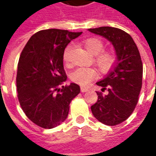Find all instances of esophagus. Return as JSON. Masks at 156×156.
<instances>
[{"mask_svg":"<svg viewBox=\"0 0 156 156\" xmlns=\"http://www.w3.org/2000/svg\"><path fill=\"white\" fill-rule=\"evenodd\" d=\"M81 92H87V91H88V88H87V87H81Z\"/></svg>","mask_w":156,"mask_h":156,"instance_id":"esophagus-1","label":"esophagus"}]
</instances>
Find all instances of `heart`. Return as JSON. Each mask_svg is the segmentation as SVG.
<instances>
[{
  "label": "heart",
  "instance_id": "obj_1",
  "mask_svg": "<svg viewBox=\"0 0 156 156\" xmlns=\"http://www.w3.org/2000/svg\"><path fill=\"white\" fill-rule=\"evenodd\" d=\"M87 49L93 55H97L95 62L101 70L107 71L115 62V56L111 52H102L103 49V42L98 38H89L85 41ZM71 46H68L63 53V59L66 62H69V53ZM96 71L90 68H78L71 74L72 81L81 86H87L96 77Z\"/></svg>",
  "mask_w": 156,
  "mask_h": 156
}]
</instances>
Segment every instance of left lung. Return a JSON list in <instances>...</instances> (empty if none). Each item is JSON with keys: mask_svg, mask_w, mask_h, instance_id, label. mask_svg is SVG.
<instances>
[{"mask_svg": "<svg viewBox=\"0 0 156 156\" xmlns=\"http://www.w3.org/2000/svg\"><path fill=\"white\" fill-rule=\"evenodd\" d=\"M88 31L104 37L113 45L117 62L108 75L96 84L107 94L96 92L98 100L91 106L99 122L115 126L126 121L135 110L142 85V62L133 38L120 28L100 27Z\"/></svg>", "mask_w": 156, "mask_h": 156, "instance_id": "1", "label": "left lung"}]
</instances>
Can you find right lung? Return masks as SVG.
Here are the masks:
<instances>
[{
    "label": "right lung",
    "instance_id": "1",
    "mask_svg": "<svg viewBox=\"0 0 156 156\" xmlns=\"http://www.w3.org/2000/svg\"><path fill=\"white\" fill-rule=\"evenodd\" d=\"M81 32L62 29L39 31L28 40L21 52L16 75L18 100L27 118L43 129H53L69 115L71 101L80 93L79 85L67 81L63 53Z\"/></svg>",
    "mask_w": 156,
    "mask_h": 156
}]
</instances>
